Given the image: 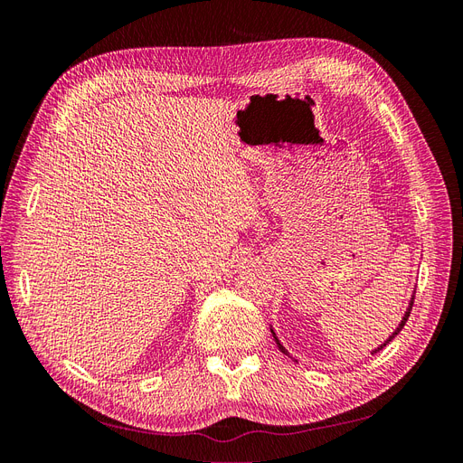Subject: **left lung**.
Wrapping results in <instances>:
<instances>
[{"mask_svg": "<svg viewBox=\"0 0 463 463\" xmlns=\"http://www.w3.org/2000/svg\"><path fill=\"white\" fill-rule=\"evenodd\" d=\"M413 299H415V296H411V301H410V307H408V311H405V315H403V318H402V322H400V326H398V328H396V330H394V332H392V334H390V335H388V340H386V342H384V344H381V345H378V347H376V349H374V352H371V354H376V352H381V349H383V347H386V345H388V344H390V342H392V340H394V338H396V335H398V334H400V330H402V328H403V326H405V320H408V318H410V311H411V307H413ZM270 332H272V335H274V340H276V344H278V347H279V349H282V352H284V354H286V355H289V354H288V352H286V347H284V345H282V344H279V340H278V338H276V334H274V330H272V328H270Z\"/></svg>", "mask_w": 463, "mask_h": 463, "instance_id": "1", "label": "left lung"}]
</instances>
